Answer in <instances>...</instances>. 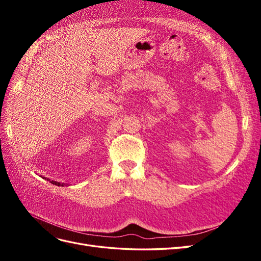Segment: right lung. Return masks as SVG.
Masks as SVG:
<instances>
[{
	"label": "right lung",
	"instance_id": "right-lung-1",
	"mask_svg": "<svg viewBox=\"0 0 261 261\" xmlns=\"http://www.w3.org/2000/svg\"><path fill=\"white\" fill-rule=\"evenodd\" d=\"M44 178V177H43ZM53 185H57V186H64V183H60V181H55V180H50Z\"/></svg>",
	"mask_w": 261,
	"mask_h": 261
}]
</instances>
